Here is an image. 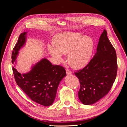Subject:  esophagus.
Wrapping results in <instances>:
<instances>
[{"label":"esophagus","mask_w":127,"mask_h":127,"mask_svg":"<svg viewBox=\"0 0 127 127\" xmlns=\"http://www.w3.org/2000/svg\"><path fill=\"white\" fill-rule=\"evenodd\" d=\"M66 73L67 74H71L72 73V71H70V70H69V69H66Z\"/></svg>","instance_id":"34e87169"}]
</instances>
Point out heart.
Returning <instances> with one entry per match:
<instances>
[{
  "label": "heart",
  "mask_w": 127,
  "mask_h": 127,
  "mask_svg": "<svg viewBox=\"0 0 127 127\" xmlns=\"http://www.w3.org/2000/svg\"><path fill=\"white\" fill-rule=\"evenodd\" d=\"M56 48L48 47L50 53L61 62L62 54L67 55V60L74 69L86 66L90 62L94 48V42L92 37L84 36L79 33H61L54 39Z\"/></svg>",
  "instance_id": "b5f03b06"
}]
</instances>
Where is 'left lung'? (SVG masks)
Returning <instances> with one entry per match:
<instances>
[{
  "instance_id": "8db88e82",
  "label": "left lung",
  "mask_w": 127,
  "mask_h": 127,
  "mask_svg": "<svg viewBox=\"0 0 127 127\" xmlns=\"http://www.w3.org/2000/svg\"><path fill=\"white\" fill-rule=\"evenodd\" d=\"M117 70L116 52L104 30L93 58L83 69L75 72L80 83V101L85 105H91L105 96L116 79Z\"/></svg>"
}]
</instances>
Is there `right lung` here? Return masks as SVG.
<instances>
[{"mask_svg": "<svg viewBox=\"0 0 127 127\" xmlns=\"http://www.w3.org/2000/svg\"><path fill=\"white\" fill-rule=\"evenodd\" d=\"M26 32L20 34L11 55L14 64L18 51L26 41ZM13 74L17 85L32 101L45 106L54 101L58 87L66 75V70L59 65H53L47 59H42L32 68L30 72L21 74L13 67Z\"/></svg>", "mask_w": 127, "mask_h": 127, "instance_id": "obj_1", "label": "right lung"}]
</instances>
